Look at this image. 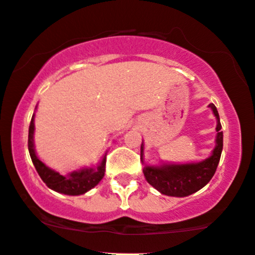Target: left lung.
<instances>
[{"instance_id": "8db88e82", "label": "left lung", "mask_w": 255, "mask_h": 255, "mask_svg": "<svg viewBox=\"0 0 255 255\" xmlns=\"http://www.w3.org/2000/svg\"><path fill=\"white\" fill-rule=\"evenodd\" d=\"M208 107L212 110L217 120V126H216L217 134H216V145L212 154L205 160L186 164L163 163L160 165H148L144 163V144L142 142L140 160L144 164L143 174L146 181L160 194L174 197L189 196L207 185L215 175L222 153L223 133L221 132L222 126H221L217 109L213 104L208 105Z\"/></svg>"}]
</instances>
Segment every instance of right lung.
<instances>
[{"mask_svg":"<svg viewBox=\"0 0 255 255\" xmlns=\"http://www.w3.org/2000/svg\"><path fill=\"white\" fill-rule=\"evenodd\" d=\"M28 150L32 158L35 170L39 174L40 179L45 182L49 189L64 195H78L86 194L89 190L96 186L102 177L105 176L106 170V154L102 156V160L95 168H82L79 170H74L68 175H61L58 171L53 170L45 165L37 156L34 148V115L32 116V121L29 125V133H28Z\"/></svg>","mask_w":255,"mask_h":255,"instance_id":"1","label":"right lung"}]
</instances>
